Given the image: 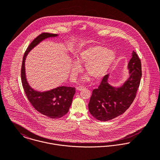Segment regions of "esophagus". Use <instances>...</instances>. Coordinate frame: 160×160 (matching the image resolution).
Segmentation results:
<instances>
[{"label":"esophagus","mask_w":160,"mask_h":160,"mask_svg":"<svg viewBox=\"0 0 160 160\" xmlns=\"http://www.w3.org/2000/svg\"><path fill=\"white\" fill-rule=\"evenodd\" d=\"M84 89V87H83V86H78V87L76 88L77 91H82Z\"/></svg>","instance_id":"obj_1"}]
</instances>
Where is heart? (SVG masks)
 <instances>
[{"instance_id": "1", "label": "heart", "mask_w": 160, "mask_h": 160, "mask_svg": "<svg viewBox=\"0 0 160 160\" xmlns=\"http://www.w3.org/2000/svg\"><path fill=\"white\" fill-rule=\"evenodd\" d=\"M114 60L115 54L113 51L107 50L103 46H94L81 52L77 61L80 64L85 65L86 71L93 79L99 80L107 74ZM78 63L74 62L72 65V70L74 74L81 71V67ZM82 79L88 81L89 78L85 76Z\"/></svg>"}]
</instances>
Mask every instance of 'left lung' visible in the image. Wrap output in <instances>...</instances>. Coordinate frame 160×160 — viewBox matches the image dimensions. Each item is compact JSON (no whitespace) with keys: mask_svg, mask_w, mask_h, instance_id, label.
Returning <instances> with one entry per match:
<instances>
[{"mask_svg":"<svg viewBox=\"0 0 160 160\" xmlns=\"http://www.w3.org/2000/svg\"><path fill=\"white\" fill-rule=\"evenodd\" d=\"M128 63L130 76L124 84L114 88L108 82L105 75L97 89L92 91L89 103V111L97 119L107 121L123 114L136 97L142 77L141 61L136 52Z\"/></svg>","mask_w":160,"mask_h":160,"instance_id":"1","label":"left lung"}]
</instances>
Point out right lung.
Masks as SVG:
<instances>
[{
	"label": "right lung",
	"mask_w": 160,
	"mask_h": 160,
	"mask_svg": "<svg viewBox=\"0 0 160 160\" xmlns=\"http://www.w3.org/2000/svg\"><path fill=\"white\" fill-rule=\"evenodd\" d=\"M57 34L42 32L36 38L24 52L21 69V78L23 89L32 107L39 113L52 119L60 118L68 112L75 88L62 86L49 91L38 92L33 90L28 84L25 75L24 62L28 52L46 38L56 37Z\"/></svg>",
	"instance_id": "1"
}]
</instances>
